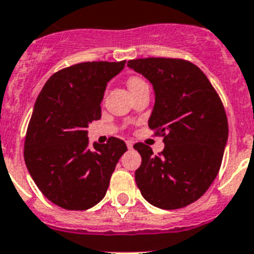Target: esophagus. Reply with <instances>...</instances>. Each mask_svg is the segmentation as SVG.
Listing matches in <instances>:
<instances>
[{"label": "esophagus", "instance_id": "1", "mask_svg": "<svg viewBox=\"0 0 254 254\" xmlns=\"http://www.w3.org/2000/svg\"><path fill=\"white\" fill-rule=\"evenodd\" d=\"M127 148H129V150H131V148H133V146H134L133 140H127Z\"/></svg>", "mask_w": 254, "mask_h": 254}]
</instances>
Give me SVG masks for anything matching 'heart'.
Wrapping results in <instances>:
<instances>
[{
  "mask_svg": "<svg viewBox=\"0 0 254 254\" xmlns=\"http://www.w3.org/2000/svg\"><path fill=\"white\" fill-rule=\"evenodd\" d=\"M142 82H144V81H143V80H140V78H138V77H131L130 80L127 81V86H129V87L135 86V85L142 84Z\"/></svg>",
  "mask_w": 254,
  "mask_h": 254,
  "instance_id": "obj_1",
  "label": "heart"
}]
</instances>
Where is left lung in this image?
I'll return each instance as SVG.
<instances>
[{
  "mask_svg": "<svg viewBox=\"0 0 254 254\" xmlns=\"http://www.w3.org/2000/svg\"><path fill=\"white\" fill-rule=\"evenodd\" d=\"M127 67L152 85L148 127L165 144L160 156L150 146L134 144L142 156L137 186L153 206L183 208L201 197L219 172L229 138L223 104L204 72L187 61L134 59Z\"/></svg>",
  "mask_w": 254,
  "mask_h": 254,
  "instance_id": "1",
  "label": "left lung"
}]
</instances>
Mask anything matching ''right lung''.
<instances>
[{
  "label": "right lung",
  "mask_w": 254,
  "mask_h": 254,
  "mask_svg": "<svg viewBox=\"0 0 254 254\" xmlns=\"http://www.w3.org/2000/svg\"><path fill=\"white\" fill-rule=\"evenodd\" d=\"M123 62H86L61 69L36 99L24 143L32 180L51 203L63 209L97 205L127 144L111 137L89 147V124L101 119L108 81L124 69Z\"/></svg>",
  "instance_id": "add662e5"
}]
</instances>
